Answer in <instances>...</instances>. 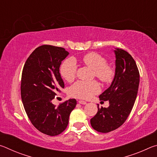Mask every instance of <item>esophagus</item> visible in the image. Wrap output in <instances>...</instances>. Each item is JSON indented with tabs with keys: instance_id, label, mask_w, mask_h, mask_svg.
Masks as SVG:
<instances>
[{
	"instance_id": "obj_1",
	"label": "esophagus",
	"mask_w": 157,
	"mask_h": 157,
	"mask_svg": "<svg viewBox=\"0 0 157 157\" xmlns=\"http://www.w3.org/2000/svg\"><path fill=\"white\" fill-rule=\"evenodd\" d=\"M78 102L81 105H86V102H85V101H84V100H79Z\"/></svg>"
}]
</instances>
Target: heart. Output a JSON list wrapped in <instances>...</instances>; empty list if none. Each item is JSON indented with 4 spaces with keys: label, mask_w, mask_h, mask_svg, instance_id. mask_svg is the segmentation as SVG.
Segmentation results:
<instances>
[{
    "label": "heart",
    "mask_w": 157,
    "mask_h": 157,
    "mask_svg": "<svg viewBox=\"0 0 157 157\" xmlns=\"http://www.w3.org/2000/svg\"><path fill=\"white\" fill-rule=\"evenodd\" d=\"M85 65L94 71L95 77L102 82H109L112 79L114 71L112 66L107 63L104 57L96 52H89L82 58ZM77 63L73 58H68L62 63L60 67V73L67 82H72L77 74ZM100 91V85L97 82L78 81L75 82L69 90L71 96L82 99H89Z\"/></svg>",
    "instance_id": "1"
}]
</instances>
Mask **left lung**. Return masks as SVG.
<instances>
[{
  "label": "left lung",
  "instance_id": "8db88e82",
  "mask_svg": "<svg viewBox=\"0 0 157 157\" xmlns=\"http://www.w3.org/2000/svg\"><path fill=\"white\" fill-rule=\"evenodd\" d=\"M115 76L109 88L101 94L100 100L109 102V107H98L91 119L97 132L108 133L118 128L128 118L134 105L139 86V71L134 59L123 49L116 48Z\"/></svg>",
  "mask_w": 157,
  "mask_h": 157
}]
</instances>
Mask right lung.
<instances>
[{
	"label": "right lung",
	"instance_id": "1",
	"mask_svg": "<svg viewBox=\"0 0 157 157\" xmlns=\"http://www.w3.org/2000/svg\"><path fill=\"white\" fill-rule=\"evenodd\" d=\"M68 54L63 48L43 45L32 52L23 69L21 95L23 107L34 127L48 136L64 131L77 105L75 99L65 101L57 107L52 103L64 88L59 67Z\"/></svg>",
	"mask_w": 157,
	"mask_h": 157
}]
</instances>
